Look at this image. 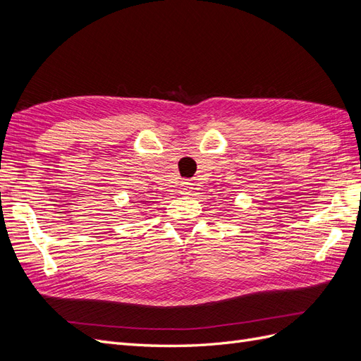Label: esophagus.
I'll return each mask as SVG.
<instances>
[{
	"label": "esophagus",
	"instance_id": "esophagus-1",
	"mask_svg": "<svg viewBox=\"0 0 361 361\" xmlns=\"http://www.w3.org/2000/svg\"><path fill=\"white\" fill-rule=\"evenodd\" d=\"M191 188H192V187H191L190 182H183L182 187H180V192H182V194H188V192L191 191Z\"/></svg>",
	"mask_w": 361,
	"mask_h": 361
}]
</instances>
